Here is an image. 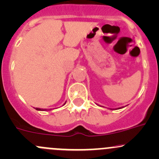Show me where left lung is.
I'll return each mask as SVG.
<instances>
[{"label":"left lung","mask_w":159,"mask_h":159,"mask_svg":"<svg viewBox=\"0 0 159 159\" xmlns=\"http://www.w3.org/2000/svg\"><path fill=\"white\" fill-rule=\"evenodd\" d=\"M118 109H120V108H118Z\"/></svg>","instance_id":"8db88e82"}]
</instances>
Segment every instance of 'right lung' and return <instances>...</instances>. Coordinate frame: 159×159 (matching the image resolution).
<instances>
[{
  "mask_svg": "<svg viewBox=\"0 0 159 159\" xmlns=\"http://www.w3.org/2000/svg\"><path fill=\"white\" fill-rule=\"evenodd\" d=\"M65 104H66V102H65ZM36 110H38V111H45V110H47V109H40V108H36Z\"/></svg>",
  "mask_w": 159,
  "mask_h": 159,
  "instance_id": "1",
  "label": "right lung"
}]
</instances>
